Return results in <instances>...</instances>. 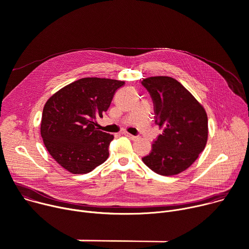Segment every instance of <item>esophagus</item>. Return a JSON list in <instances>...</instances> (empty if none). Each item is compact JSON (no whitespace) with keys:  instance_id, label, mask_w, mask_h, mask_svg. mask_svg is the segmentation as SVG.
I'll use <instances>...</instances> for the list:
<instances>
[{"instance_id":"1","label":"esophagus","mask_w":249,"mask_h":249,"mask_svg":"<svg viewBox=\"0 0 249 249\" xmlns=\"http://www.w3.org/2000/svg\"><path fill=\"white\" fill-rule=\"evenodd\" d=\"M124 135H125V136H127L128 138H130L131 140H133V141H136V140L139 139L138 136H134V135H131V134H129L128 132H124Z\"/></svg>"}]
</instances>
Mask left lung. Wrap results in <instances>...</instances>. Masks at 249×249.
<instances>
[{"label": "left lung", "instance_id": "1", "mask_svg": "<svg viewBox=\"0 0 249 249\" xmlns=\"http://www.w3.org/2000/svg\"><path fill=\"white\" fill-rule=\"evenodd\" d=\"M154 104L155 123L163 133L153 142L151 152L142 158L155 173L173 176L188 169L208 141V116L188 90L169 76L142 80Z\"/></svg>", "mask_w": 249, "mask_h": 249}]
</instances>
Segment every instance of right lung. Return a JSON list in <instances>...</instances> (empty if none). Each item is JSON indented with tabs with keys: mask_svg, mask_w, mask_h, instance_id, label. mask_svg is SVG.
Returning a JSON list of instances; mask_svg holds the SVG:
<instances>
[{
	"mask_svg": "<svg viewBox=\"0 0 249 249\" xmlns=\"http://www.w3.org/2000/svg\"><path fill=\"white\" fill-rule=\"evenodd\" d=\"M124 84L109 78H81L47 101L41 117V138L62 168L72 174H86L107 160L114 137L100 131L96 119L103 117Z\"/></svg>",
	"mask_w": 249,
	"mask_h": 249,
	"instance_id": "add662e5",
	"label": "right lung"
}]
</instances>
